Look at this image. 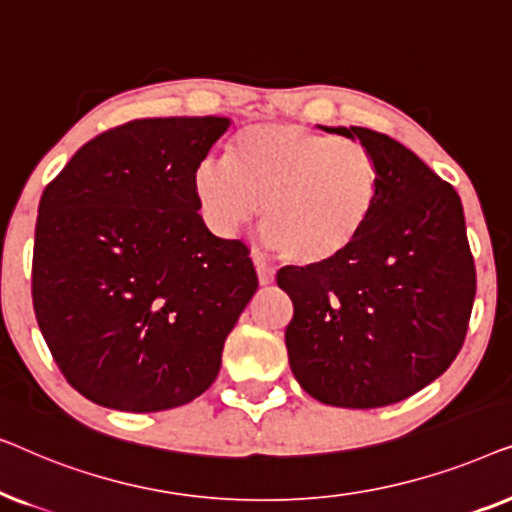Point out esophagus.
Masks as SVG:
<instances>
[{
    "instance_id": "34e87169",
    "label": "esophagus",
    "mask_w": 512,
    "mask_h": 512,
    "mask_svg": "<svg viewBox=\"0 0 512 512\" xmlns=\"http://www.w3.org/2000/svg\"><path fill=\"white\" fill-rule=\"evenodd\" d=\"M254 268H256V275H258V284H261V286L272 284V279H275V270H272L261 256H254Z\"/></svg>"
}]
</instances>
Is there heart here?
I'll return each mask as SVG.
<instances>
[{"label": "heart", "mask_w": 512, "mask_h": 512, "mask_svg": "<svg viewBox=\"0 0 512 512\" xmlns=\"http://www.w3.org/2000/svg\"><path fill=\"white\" fill-rule=\"evenodd\" d=\"M202 221L230 237L261 209L263 244L286 261L317 265L340 256L368 226L380 165L366 144L296 123H258L193 172ZM264 207H260V202Z\"/></svg>", "instance_id": "obj_1"}]
</instances>
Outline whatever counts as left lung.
<instances>
[{
	"label": "left lung",
	"instance_id": "1",
	"mask_svg": "<svg viewBox=\"0 0 512 512\" xmlns=\"http://www.w3.org/2000/svg\"><path fill=\"white\" fill-rule=\"evenodd\" d=\"M359 139L380 165V195L363 233L326 263L286 265L277 286L293 319L284 340L300 387L335 408L403 401L450 368L475 298L464 207L424 160L382 132Z\"/></svg>",
	"mask_w": 512,
	"mask_h": 512
}]
</instances>
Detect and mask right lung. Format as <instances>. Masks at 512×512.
<instances>
[{
    "label": "right lung",
    "instance_id": "1",
    "mask_svg": "<svg viewBox=\"0 0 512 512\" xmlns=\"http://www.w3.org/2000/svg\"><path fill=\"white\" fill-rule=\"evenodd\" d=\"M233 121L139 118L74 153L46 186L32 303L55 363L88 401L179 408L216 380L258 289L249 249L212 235L193 172Z\"/></svg>",
    "mask_w": 512,
    "mask_h": 512
}]
</instances>
